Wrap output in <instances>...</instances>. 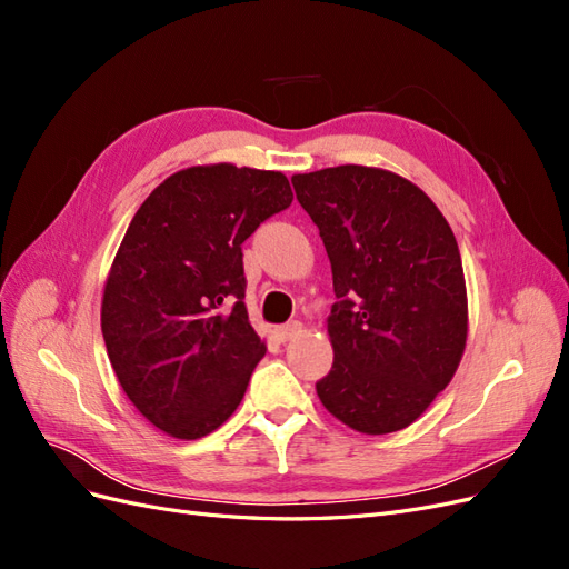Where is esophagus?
I'll use <instances>...</instances> for the list:
<instances>
[{"mask_svg": "<svg viewBox=\"0 0 569 569\" xmlns=\"http://www.w3.org/2000/svg\"><path fill=\"white\" fill-rule=\"evenodd\" d=\"M301 332V322H287V325H282V327H278V330H274V337H278V341H289V339H295L297 335Z\"/></svg>", "mask_w": 569, "mask_h": 569, "instance_id": "obj_1", "label": "esophagus"}]
</instances>
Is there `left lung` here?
I'll list each match as a JSON object with an SVG mask.
<instances>
[{
    "mask_svg": "<svg viewBox=\"0 0 569 569\" xmlns=\"http://www.w3.org/2000/svg\"><path fill=\"white\" fill-rule=\"evenodd\" d=\"M320 230L335 297V363L322 406L363 435L416 422L453 380L468 339V291L449 222L420 187L382 168L291 178Z\"/></svg>",
    "mask_w": 569,
    "mask_h": 569,
    "instance_id": "1",
    "label": "left lung"
}]
</instances>
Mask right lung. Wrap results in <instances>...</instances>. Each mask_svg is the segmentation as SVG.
I'll return each instance as SVG.
<instances>
[{
  "instance_id": "obj_1",
  "label": "right lung",
  "mask_w": 569,
  "mask_h": 569,
  "mask_svg": "<svg viewBox=\"0 0 569 569\" xmlns=\"http://www.w3.org/2000/svg\"><path fill=\"white\" fill-rule=\"evenodd\" d=\"M295 199L274 170L192 166L134 213L101 299L120 387L176 439L211 435L244 399L266 356L244 306L242 244Z\"/></svg>"
}]
</instances>
